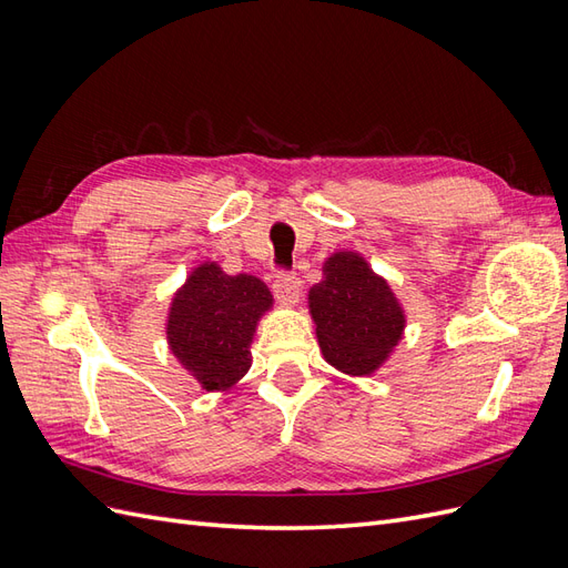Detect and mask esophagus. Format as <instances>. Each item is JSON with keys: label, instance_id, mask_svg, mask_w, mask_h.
<instances>
[{"label": "esophagus", "instance_id": "34e87169", "mask_svg": "<svg viewBox=\"0 0 568 568\" xmlns=\"http://www.w3.org/2000/svg\"><path fill=\"white\" fill-rule=\"evenodd\" d=\"M272 288H274V296H277L282 303H286V305L298 303L301 288H298V280L294 277V274H288L284 270L277 272V274H274Z\"/></svg>", "mask_w": 568, "mask_h": 568}]
</instances>
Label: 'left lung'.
I'll list each match as a JSON object with an SVG mask.
<instances>
[{
    "instance_id": "8db88e82",
    "label": "left lung",
    "mask_w": 568,
    "mask_h": 568,
    "mask_svg": "<svg viewBox=\"0 0 568 568\" xmlns=\"http://www.w3.org/2000/svg\"><path fill=\"white\" fill-rule=\"evenodd\" d=\"M322 272L307 294L322 355L346 374H372L403 338V307L359 253L338 251Z\"/></svg>"
}]
</instances>
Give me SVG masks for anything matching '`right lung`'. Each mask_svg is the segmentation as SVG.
<instances>
[{
    "label": "right lung",
    "mask_w": 568,
    "mask_h": 568,
    "mask_svg": "<svg viewBox=\"0 0 568 568\" xmlns=\"http://www.w3.org/2000/svg\"><path fill=\"white\" fill-rule=\"evenodd\" d=\"M272 307L270 288L251 274L199 265L178 291L168 315V343L205 390L232 388L251 367L257 320Z\"/></svg>",
    "instance_id": "1"
}]
</instances>
